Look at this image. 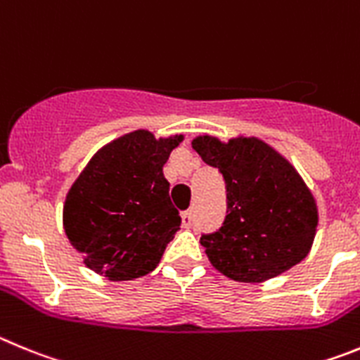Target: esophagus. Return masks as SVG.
I'll return each mask as SVG.
<instances>
[{
	"mask_svg": "<svg viewBox=\"0 0 360 360\" xmlns=\"http://www.w3.org/2000/svg\"><path fill=\"white\" fill-rule=\"evenodd\" d=\"M181 224H183V228H190V226L193 224L192 212H183V213H181Z\"/></svg>",
	"mask_w": 360,
	"mask_h": 360,
	"instance_id": "obj_1",
	"label": "esophagus"
}]
</instances>
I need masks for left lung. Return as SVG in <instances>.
Returning a JSON list of instances; mask_svg holds the SVG:
<instances>
[{"mask_svg": "<svg viewBox=\"0 0 360 360\" xmlns=\"http://www.w3.org/2000/svg\"><path fill=\"white\" fill-rule=\"evenodd\" d=\"M192 148L224 176L228 215L200 236L210 264L229 280L262 283L300 264L312 249L319 213L294 165L255 136L228 141L197 136Z\"/></svg>", "mask_w": 360, "mask_h": 360, "instance_id": "8db88e82", "label": "left lung"}]
</instances>
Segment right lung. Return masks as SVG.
Instances as JSON below:
<instances>
[{
  "mask_svg": "<svg viewBox=\"0 0 360 360\" xmlns=\"http://www.w3.org/2000/svg\"><path fill=\"white\" fill-rule=\"evenodd\" d=\"M183 134L156 138L147 129L103 145L71 184L63 208L68 240L84 264L111 281L158 267L179 229L163 167Z\"/></svg>",
  "mask_w": 360,
  "mask_h": 360,
  "instance_id": "add662e5",
  "label": "right lung"
}]
</instances>
